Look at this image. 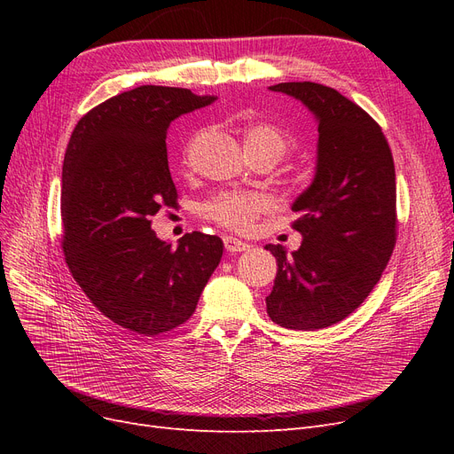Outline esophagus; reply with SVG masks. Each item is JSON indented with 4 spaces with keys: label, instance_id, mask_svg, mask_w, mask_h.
Segmentation results:
<instances>
[{
    "label": "esophagus",
    "instance_id": "34e87169",
    "mask_svg": "<svg viewBox=\"0 0 454 454\" xmlns=\"http://www.w3.org/2000/svg\"><path fill=\"white\" fill-rule=\"evenodd\" d=\"M223 242H225V250L229 254H240V252H246V250L250 248L248 242H242V240H239L235 237H225Z\"/></svg>",
    "mask_w": 454,
    "mask_h": 454
}]
</instances>
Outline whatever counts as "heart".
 I'll return each instance as SVG.
<instances>
[{
	"label": "heart",
	"mask_w": 454,
	"mask_h": 454,
	"mask_svg": "<svg viewBox=\"0 0 454 454\" xmlns=\"http://www.w3.org/2000/svg\"><path fill=\"white\" fill-rule=\"evenodd\" d=\"M244 142L250 155L267 153L274 159H282L292 149L294 142L282 129L270 122H252L244 130ZM272 202L267 195L257 191L227 189L200 204V214L212 219L217 225L231 231H250L259 215L267 214Z\"/></svg>",
	"instance_id": "1"
}]
</instances>
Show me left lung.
<instances>
[{"mask_svg": "<svg viewBox=\"0 0 454 454\" xmlns=\"http://www.w3.org/2000/svg\"><path fill=\"white\" fill-rule=\"evenodd\" d=\"M269 89L314 114L318 157L312 184L292 206L299 250L265 246L278 263L267 314L282 327L316 332L358 309L388 265L397 227L394 159L377 121L335 89L310 81Z\"/></svg>", "mask_w": 454, "mask_h": 454, "instance_id": "8db88e82", "label": "left lung"}]
</instances>
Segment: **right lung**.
I'll return each mask as SVG.
<instances>
[{"mask_svg":"<svg viewBox=\"0 0 454 454\" xmlns=\"http://www.w3.org/2000/svg\"><path fill=\"white\" fill-rule=\"evenodd\" d=\"M215 96L142 85L79 119L62 167V250L67 269L106 318L153 337L193 316L223 255L219 237L193 231L177 248L151 229L177 204L167 153L174 119Z\"/></svg>","mask_w":454,"mask_h":454,"instance_id":"obj_1","label":"right lung"}]
</instances>
